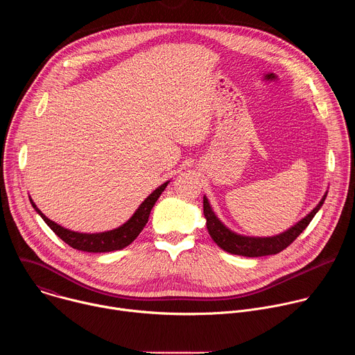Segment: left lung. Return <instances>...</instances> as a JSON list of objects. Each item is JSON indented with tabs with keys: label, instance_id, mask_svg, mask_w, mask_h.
Wrapping results in <instances>:
<instances>
[{
	"label": "left lung",
	"instance_id": "1",
	"mask_svg": "<svg viewBox=\"0 0 355 355\" xmlns=\"http://www.w3.org/2000/svg\"><path fill=\"white\" fill-rule=\"evenodd\" d=\"M327 193H324V196L319 202V205L308 216L303 218L289 230L274 237H247V236H240L233 233L216 218L205 196H204V215L207 218V227L211 237L222 250L230 252V254H237L243 257H263V256L278 254V252H281L289 244H292V241H295V239L312 222V219L323 205Z\"/></svg>",
	"mask_w": 355,
	"mask_h": 355
}]
</instances>
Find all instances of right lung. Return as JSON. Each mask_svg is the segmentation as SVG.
Instances as JSON below:
<instances>
[{
  "label": "right lung",
  "mask_w": 355,
  "mask_h": 355,
  "mask_svg": "<svg viewBox=\"0 0 355 355\" xmlns=\"http://www.w3.org/2000/svg\"><path fill=\"white\" fill-rule=\"evenodd\" d=\"M168 181L160 185L156 191L151 192L144 200L143 204L137 208V211L133 214V216L121 227L104 232V233H78V232H71L69 229L62 227L60 225L52 222L47 219L33 204V200L31 199V204L33 209L40 215V218L46 222V225L52 229L64 243H67L70 247L87 252H107V251H114V250H122L126 245H129L143 230L146 226L150 211L153 209L156 200L162 195V192L166 189Z\"/></svg>",
  "instance_id": "1"
}]
</instances>
